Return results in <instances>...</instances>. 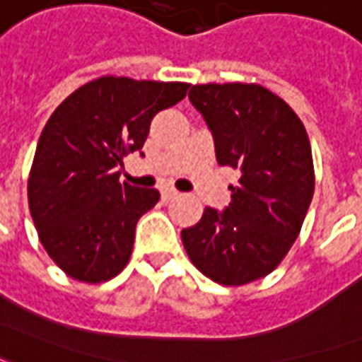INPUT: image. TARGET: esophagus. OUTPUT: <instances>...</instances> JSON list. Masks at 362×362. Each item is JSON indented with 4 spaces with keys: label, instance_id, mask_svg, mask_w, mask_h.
<instances>
[{
    "label": "esophagus",
    "instance_id": "obj_1",
    "mask_svg": "<svg viewBox=\"0 0 362 362\" xmlns=\"http://www.w3.org/2000/svg\"><path fill=\"white\" fill-rule=\"evenodd\" d=\"M160 197H163L165 202H170V199H174V197H178V192H176L174 188H168V186H166V188L160 189Z\"/></svg>",
    "mask_w": 362,
    "mask_h": 362
}]
</instances>
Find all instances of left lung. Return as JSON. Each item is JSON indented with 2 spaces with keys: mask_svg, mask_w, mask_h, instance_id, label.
<instances>
[{
  "mask_svg": "<svg viewBox=\"0 0 362 362\" xmlns=\"http://www.w3.org/2000/svg\"><path fill=\"white\" fill-rule=\"evenodd\" d=\"M188 96L211 129L217 163L240 170V180L230 204L205 207L182 243L205 277L246 285L279 266L300 233L314 196L308 134L283 98L256 83L194 85Z\"/></svg>",
  "mask_w": 362,
  "mask_h": 362,
  "instance_id": "left-lung-1",
  "label": "left lung"
}]
</instances>
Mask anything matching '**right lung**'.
Returning a JSON list of instances; mask_svg holds the SVG:
<instances>
[{
    "mask_svg": "<svg viewBox=\"0 0 362 362\" xmlns=\"http://www.w3.org/2000/svg\"><path fill=\"white\" fill-rule=\"evenodd\" d=\"M188 89L106 75L71 93L46 122L28 176V207L44 250L69 277L103 283L126 267L135 225L160 194L119 182L118 166L141 151L155 114Z\"/></svg>",
    "mask_w": 362,
    "mask_h": 362,
    "instance_id": "obj_1",
    "label": "right lung"
}]
</instances>
